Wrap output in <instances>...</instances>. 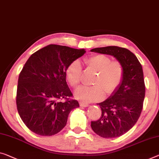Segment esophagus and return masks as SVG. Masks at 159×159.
<instances>
[{
    "label": "esophagus",
    "mask_w": 159,
    "mask_h": 159,
    "mask_svg": "<svg viewBox=\"0 0 159 159\" xmlns=\"http://www.w3.org/2000/svg\"><path fill=\"white\" fill-rule=\"evenodd\" d=\"M80 105L81 107H87L89 106V104L87 103H85V102H80Z\"/></svg>",
    "instance_id": "34e87169"
}]
</instances>
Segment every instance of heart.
I'll use <instances>...</instances> for the list:
<instances>
[{"label":"heart","mask_w":159,"mask_h":159,"mask_svg":"<svg viewBox=\"0 0 159 159\" xmlns=\"http://www.w3.org/2000/svg\"><path fill=\"white\" fill-rule=\"evenodd\" d=\"M88 67L97 72L92 86L80 87L75 91V97L83 102H95L103 98L105 93H114L123 81L124 67L120 61L112 60L103 54H95L84 59ZM82 75V65L79 60H74L68 65L66 76L73 87L80 84Z\"/></svg>","instance_id":"1"}]
</instances>
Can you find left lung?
<instances>
[{"mask_svg": "<svg viewBox=\"0 0 159 159\" xmlns=\"http://www.w3.org/2000/svg\"><path fill=\"white\" fill-rule=\"evenodd\" d=\"M91 51L114 56L124 65V76L120 86L110 97L99 103L102 116L91 122L92 130L101 137H119L133 127L142 111L146 91L142 66L128 49L107 46Z\"/></svg>", "mask_w": 159, "mask_h": 159, "instance_id": "8db88e82", "label": "left lung"}]
</instances>
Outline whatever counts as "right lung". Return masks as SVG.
Segmentation results:
<instances>
[{"label": "right lung", "mask_w": 159, "mask_h": 159, "mask_svg": "<svg viewBox=\"0 0 159 159\" xmlns=\"http://www.w3.org/2000/svg\"><path fill=\"white\" fill-rule=\"evenodd\" d=\"M84 53V49L49 45L27 60L19 75L16 104L21 119L33 132L55 135L65 126L70 112L80 107L71 99L66 70Z\"/></svg>", "instance_id": "obj_1"}]
</instances>
